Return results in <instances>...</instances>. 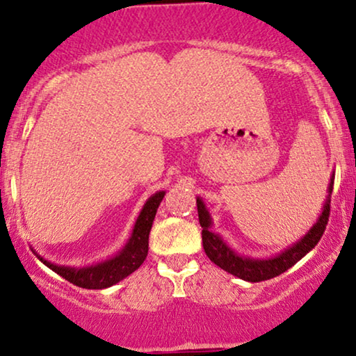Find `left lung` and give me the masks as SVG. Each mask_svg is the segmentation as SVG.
<instances>
[{"instance_id":"left-lung-1","label":"left lung","mask_w":356,"mask_h":356,"mask_svg":"<svg viewBox=\"0 0 356 356\" xmlns=\"http://www.w3.org/2000/svg\"><path fill=\"white\" fill-rule=\"evenodd\" d=\"M334 179L335 172L330 177V184H328L327 188L328 195L317 222L310 227V230H307V233L300 240L292 243L291 246H287L281 253L269 256V258H251V256L236 253L218 233L211 232L213 220H211L210 211L207 209L205 202L202 200V197H197V210H199V222L202 227V243H204L207 256H209L211 263L217 264L223 271L248 282L266 281V279L276 277L279 274L287 271L317 245L323 232H325L328 215H330V195L332 191H334Z\"/></svg>"}]
</instances>
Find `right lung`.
Listing matches in <instances>:
<instances>
[{
    "label": "right lung",
    "mask_w": 356,
    "mask_h": 356,
    "mask_svg": "<svg viewBox=\"0 0 356 356\" xmlns=\"http://www.w3.org/2000/svg\"><path fill=\"white\" fill-rule=\"evenodd\" d=\"M164 195V191L152 193L149 199L146 200V204L143 205L141 211H139L136 222H134L131 236L128 238L126 245L115 256L103 259L100 263L80 268L60 266V264L44 259L42 256L35 253L34 250L33 251L47 268H51L54 273L67 279L72 284L83 287V289H105V287H111L116 282L123 281L126 276L136 271L145 263L147 250H149L147 246H149V232L152 222H154L156 211L159 209Z\"/></svg>",
    "instance_id": "1"
}]
</instances>
